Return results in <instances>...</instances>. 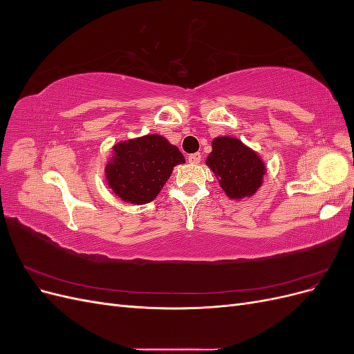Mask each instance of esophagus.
Segmentation results:
<instances>
[{
    "mask_svg": "<svg viewBox=\"0 0 354 354\" xmlns=\"http://www.w3.org/2000/svg\"><path fill=\"white\" fill-rule=\"evenodd\" d=\"M201 153H192V155H189V162L190 164H199L201 162Z\"/></svg>",
    "mask_w": 354,
    "mask_h": 354,
    "instance_id": "34e87169",
    "label": "esophagus"
}]
</instances>
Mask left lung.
I'll use <instances>...</instances> for the list:
<instances>
[{
  "label": "left lung",
  "mask_w": 354,
  "mask_h": 354,
  "mask_svg": "<svg viewBox=\"0 0 354 354\" xmlns=\"http://www.w3.org/2000/svg\"><path fill=\"white\" fill-rule=\"evenodd\" d=\"M207 165L217 176L221 189L232 199L254 195L261 186L264 164L255 152L233 137H217Z\"/></svg>",
  "instance_id": "8db88e82"
}]
</instances>
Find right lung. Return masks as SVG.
Masks as SVG:
<instances>
[{
    "label": "right lung",
    "mask_w": 354,
    "mask_h": 354,
    "mask_svg": "<svg viewBox=\"0 0 354 354\" xmlns=\"http://www.w3.org/2000/svg\"><path fill=\"white\" fill-rule=\"evenodd\" d=\"M183 162L185 156L165 137L149 134L115 145L106 177L116 196L142 205L156 198L173 168Z\"/></svg>",
    "instance_id": "right-lung-1"
}]
</instances>
